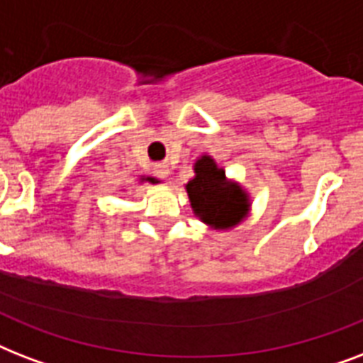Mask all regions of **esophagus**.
<instances>
[{"mask_svg":"<svg viewBox=\"0 0 363 363\" xmlns=\"http://www.w3.org/2000/svg\"><path fill=\"white\" fill-rule=\"evenodd\" d=\"M160 177H164V173H162V171H160Z\"/></svg>","mask_w":363,"mask_h":363,"instance_id":"esophagus-1","label":"esophagus"}]
</instances>
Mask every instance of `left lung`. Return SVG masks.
I'll return each instance as SVG.
<instances>
[{
	"label": "left lung",
	"mask_w": 363,
	"mask_h": 363,
	"mask_svg": "<svg viewBox=\"0 0 363 363\" xmlns=\"http://www.w3.org/2000/svg\"><path fill=\"white\" fill-rule=\"evenodd\" d=\"M196 177L186 184L194 213L215 228H232L247 215L248 201L242 190L228 184L226 173L216 167L209 156H201L194 165Z\"/></svg>",
	"instance_id": "obj_1"
}]
</instances>
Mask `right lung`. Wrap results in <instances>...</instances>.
<instances>
[{"label": "right lung", "mask_w": 363, "mask_h": 363, "mask_svg": "<svg viewBox=\"0 0 363 363\" xmlns=\"http://www.w3.org/2000/svg\"><path fill=\"white\" fill-rule=\"evenodd\" d=\"M150 181H152V179H150Z\"/></svg>", "instance_id": "add662e5"}]
</instances>
